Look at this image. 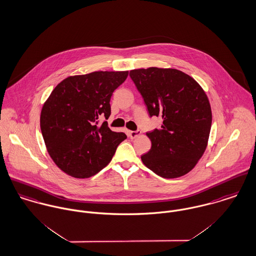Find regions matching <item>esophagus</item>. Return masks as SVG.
Masks as SVG:
<instances>
[{"label":"esophagus","instance_id":"obj_1","mask_svg":"<svg viewBox=\"0 0 256 256\" xmlns=\"http://www.w3.org/2000/svg\"><path fill=\"white\" fill-rule=\"evenodd\" d=\"M127 133H128V136L131 139H134V138H136V137H138V136L140 135V130H137V131H128Z\"/></svg>","mask_w":256,"mask_h":256}]
</instances>
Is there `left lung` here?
Returning a JSON list of instances; mask_svg holds the SVG:
<instances>
[{"label": "left lung", "mask_w": 256, "mask_h": 256, "mask_svg": "<svg viewBox=\"0 0 256 256\" xmlns=\"http://www.w3.org/2000/svg\"><path fill=\"white\" fill-rule=\"evenodd\" d=\"M130 77L150 116L163 120L160 129L146 133L152 148L142 162L166 179L188 173L208 142L212 114L206 94L194 78L174 68L133 70Z\"/></svg>", "instance_id": "1"}]
</instances>
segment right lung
I'll list each match as a JSON object with an SVG mask.
<instances>
[{"instance_id": "add662e5", "label": "right lung", "mask_w": 256, "mask_h": 256, "mask_svg": "<svg viewBox=\"0 0 256 256\" xmlns=\"http://www.w3.org/2000/svg\"><path fill=\"white\" fill-rule=\"evenodd\" d=\"M128 71H94L70 76L48 98L40 126L46 150L64 173L74 178L92 177L110 162L118 144L127 138L114 132L100 116H110V98Z\"/></svg>"}]
</instances>
